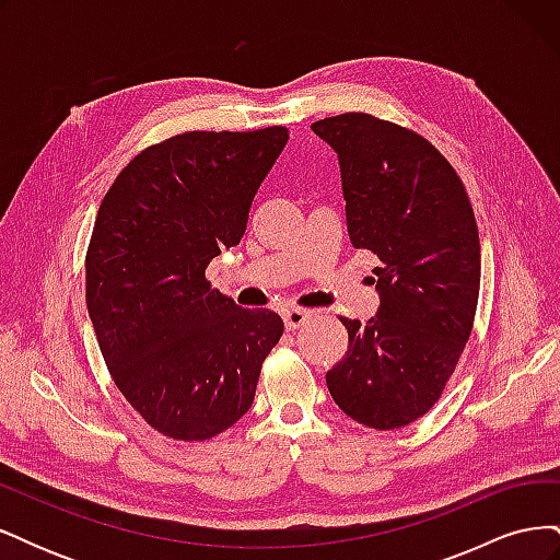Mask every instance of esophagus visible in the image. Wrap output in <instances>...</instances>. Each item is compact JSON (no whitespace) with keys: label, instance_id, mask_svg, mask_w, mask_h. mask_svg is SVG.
<instances>
[{"label":"esophagus","instance_id":"obj_1","mask_svg":"<svg viewBox=\"0 0 560 560\" xmlns=\"http://www.w3.org/2000/svg\"><path fill=\"white\" fill-rule=\"evenodd\" d=\"M311 315H313V313L306 311V308H292V311H287V313H284V327L290 329V331H294V329L306 325V322L311 319Z\"/></svg>","mask_w":560,"mask_h":560}]
</instances>
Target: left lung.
Returning a JSON list of instances; mask_svg holds the SVG:
<instances>
[{"instance_id":"obj_1","label":"left lung","mask_w":560,"mask_h":560,"mask_svg":"<svg viewBox=\"0 0 560 560\" xmlns=\"http://www.w3.org/2000/svg\"><path fill=\"white\" fill-rule=\"evenodd\" d=\"M341 163L350 243L374 252L381 306L341 322L327 387L346 416L397 430L442 397L467 346L481 282L479 229L453 165L422 135L364 112L311 126Z\"/></svg>"}]
</instances>
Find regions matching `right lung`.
Here are the masks:
<instances>
[{
    "label": "right lung",
    "mask_w": 560,
    "mask_h": 560,
    "mask_svg": "<svg viewBox=\"0 0 560 560\" xmlns=\"http://www.w3.org/2000/svg\"><path fill=\"white\" fill-rule=\"evenodd\" d=\"M287 140L284 126L175 135L140 151L97 210L89 315L116 387L163 436L206 442L235 425L280 341L278 313L235 306L206 268L241 243Z\"/></svg>",
    "instance_id": "1"
}]
</instances>
